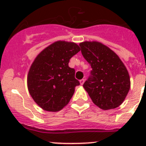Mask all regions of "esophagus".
Wrapping results in <instances>:
<instances>
[{
  "label": "esophagus",
  "instance_id": "obj_1",
  "mask_svg": "<svg viewBox=\"0 0 146 146\" xmlns=\"http://www.w3.org/2000/svg\"><path fill=\"white\" fill-rule=\"evenodd\" d=\"M84 82H85V79H82V80H80V85H83Z\"/></svg>",
  "mask_w": 146,
  "mask_h": 146
}]
</instances>
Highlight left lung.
<instances>
[{"label":"left lung","instance_id":"left-lung-1","mask_svg":"<svg viewBox=\"0 0 146 146\" xmlns=\"http://www.w3.org/2000/svg\"><path fill=\"white\" fill-rule=\"evenodd\" d=\"M84 58L91 65L83 88L95 105L103 110L118 107L130 90L129 72L117 54L98 42L80 43Z\"/></svg>","mask_w":146,"mask_h":146}]
</instances>
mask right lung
Listing matches in <instances>:
<instances>
[{
  "mask_svg": "<svg viewBox=\"0 0 146 146\" xmlns=\"http://www.w3.org/2000/svg\"><path fill=\"white\" fill-rule=\"evenodd\" d=\"M80 51L77 44L57 41L42 50L31 65L27 88L34 101L45 111H58L67 105L80 82L70 58Z\"/></svg>",
  "mask_w": 146,
  "mask_h": 146,
  "instance_id": "add662e5",
  "label": "right lung"
}]
</instances>
